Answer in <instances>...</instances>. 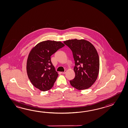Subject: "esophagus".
I'll return each mask as SVG.
<instances>
[{"mask_svg":"<svg viewBox=\"0 0 128 128\" xmlns=\"http://www.w3.org/2000/svg\"><path fill=\"white\" fill-rule=\"evenodd\" d=\"M66 71H67V70H65V71H64V72H61V73L62 74H64L66 73Z\"/></svg>","mask_w":128,"mask_h":128,"instance_id":"esophagus-1","label":"esophagus"}]
</instances>
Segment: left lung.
<instances>
[{"instance_id": "left-lung-1", "label": "left lung", "mask_w": 128, "mask_h": 128, "mask_svg": "<svg viewBox=\"0 0 128 128\" xmlns=\"http://www.w3.org/2000/svg\"><path fill=\"white\" fill-rule=\"evenodd\" d=\"M64 43L72 51L74 61L75 77L70 84L79 90L89 88L96 82L99 70V58L95 47L83 39L68 40Z\"/></svg>"}]
</instances>
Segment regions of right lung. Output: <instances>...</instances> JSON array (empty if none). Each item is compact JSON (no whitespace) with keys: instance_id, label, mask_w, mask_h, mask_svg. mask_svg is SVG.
I'll return each mask as SVG.
<instances>
[{"instance_id":"1","label":"right lung","mask_w":128,"mask_h":128,"mask_svg":"<svg viewBox=\"0 0 128 128\" xmlns=\"http://www.w3.org/2000/svg\"><path fill=\"white\" fill-rule=\"evenodd\" d=\"M64 44L61 42L44 41L38 44L30 52L27 59L26 70L33 85L42 91L52 88L58 74L51 61V56Z\"/></svg>"}]
</instances>
